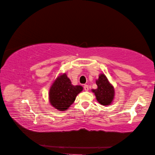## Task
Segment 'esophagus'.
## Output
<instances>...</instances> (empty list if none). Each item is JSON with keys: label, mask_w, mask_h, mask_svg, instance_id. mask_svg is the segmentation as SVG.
I'll use <instances>...</instances> for the list:
<instances>
[{"label": "esophagus", "mask_w": 155, "mask_h": 155, "mask_svg": "<svg viewBox=\"0 0 155 155\" xmlns=\"http://www.w3.org/2000/svg\"><path fill=\"white\" fill-rule=\"evenodd\" d=\"M84 89L85 91H88V86L85 84L84 86Z\"/></svg>", "instance_id": "obj_1"}]
</instances>
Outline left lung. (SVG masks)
I'll return each mask as SVG.
<instances>
[{
    "label": "left lung",
    "instance_id": "left-lung-1",
    "mask_svg": "<svg viewBox=\"0 0 155 155\" xmlns=\"http://www.w3.org/2000/svg\"><path fill=\"white\" fill-rule=\"evenodd\" d=\"M95 82L97 88L92 89L91 91L95 94L96 100L100 104L104 106L110 105L113 102L115 95L113 85L109 82L104 73H100Z\"/></svg>",
    "mask_w": 155,
    "mask_h": 155
}]
</instances>
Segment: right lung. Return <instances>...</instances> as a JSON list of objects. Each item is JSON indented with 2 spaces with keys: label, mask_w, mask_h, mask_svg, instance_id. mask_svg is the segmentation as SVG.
Here are the masks:
<instances>
[{
  "label": "right lung",
  "mask_w": 155,
  "mask_h": 155,
  "mask_svg": "<svg viewBox=\"0 0 155 155\" xmlns=\"http://www.w3.org/2000/svg\"><path fill=\"white\" fill-rule=\"evenodd\" d=\"M82 91V86L72 84L67 73H60L53 81L49 88V101L51 106L58 110H67Z\"/></svg>",
  "instance_id": "obj_1"
}]
</instances>
